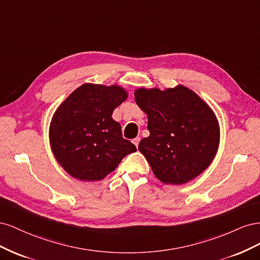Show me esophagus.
Wrapping results in <instances>:
<instances>
[{"mask_svg": "<svg viewBox=\"0 0 260 260\" xmlns=\"http://www.w3.org/2000/svg\"><path fill=\"white\" fill-rule=\"evenodd\" d=\"M140 140H141L140 138H136V139H133V140H132V143L135 144V145L138 147V146H139V143H140Z\"/></svg>", "mask_w": 260, "mask_h": 260, "instance_id": "obj_1", "label": "esophagus"}]
</instances>
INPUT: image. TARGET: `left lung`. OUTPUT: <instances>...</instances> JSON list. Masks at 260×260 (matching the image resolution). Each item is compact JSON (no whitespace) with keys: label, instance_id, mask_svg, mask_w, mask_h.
<instances>
[{"label":"left lung","instance_id":"left-lung-1","mask_svg":"<svg viewBox=\"0 0 260 260\" xmlns=\"http://www.w3.org/2000/svg\"><path fill=\"white\" fill-rule=\"evenodd\" d=\"M139 107L147 115L149 137L140 141L155 177L165 184H184L205 171L217 154L220 128L209 105L194 91L139 88Z\"/></svg>","mask_w":260,"mask_h":260}]
</instances>
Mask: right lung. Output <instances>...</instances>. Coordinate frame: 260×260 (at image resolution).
<instances>
[{
	"mask_svg": "<svg viewBox=\"0 0 260 260\" xmlns=\"http://www.w3.org/2000/svg\"><path fill=\"white\" fill-rule=\"evenodd\" d=\"M127 98L120 85L84 83L57 107L50 123V145L67 174L81 181L103 180L137 151L112 118Z\"/></svg>",
	"mask_w": 260,
	"mask_h": 260,
	"instance_id": "right-lung-1",
	"label": "right lung"
}]
</instances>
